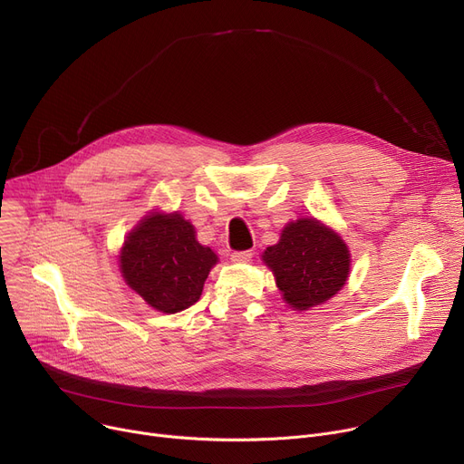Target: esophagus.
<instances>
[{
	"mask_svg": "<svg viewBox=\"0 0 464 464\" xmlns=\"http://www.w3.org/2000/svg\"><path fill=\"white\" fill-rule=\"evenodd\" d=\"M251 257H254V254H251V249L233 251V254H231V261L233 263H247V261H251Z\"/></svg>",
	"mask_w": 464,
	"mask_h": 464,
	"instance_id": "obj_1",
	"label": "esophagus"
}]
</instances>
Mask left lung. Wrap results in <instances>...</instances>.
<instances>
[{
	"mask_svg": "<svg viewBox=\"0 0 464 464\" xmlns=\"http://www.w3.org/2000/svg\"><path fill=\"white\" fill-rule=\"evenodd\" d=\"M263 261L272 268L285 302L305 311L339 292L350 272V251L343 238L314 218L290 222Z\"/></svg>",
	"mask_w": 464,
	"mask_h": 464,
	"instance_id": "obj_1",
	"label": "left lung"
}]
</instances>
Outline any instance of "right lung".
<instances>
[{"instance_id": "right-lung-1", "label": "right lung", "mask_w": 464, "mask_h": 464, "mask_svg": "<svg viewBox=\"0 0 464 464\" xmlns=\"http://www.w3.org/2000/svg\"><path fill=\"white\" fill-rule=\"evenodd\" d=\"M213 265L215 251L196 240L192 224L178 213L146 217L125 240L120 256L128 285L153 309L168 314L199 300Z\"/></svg>"}]
</instances>
